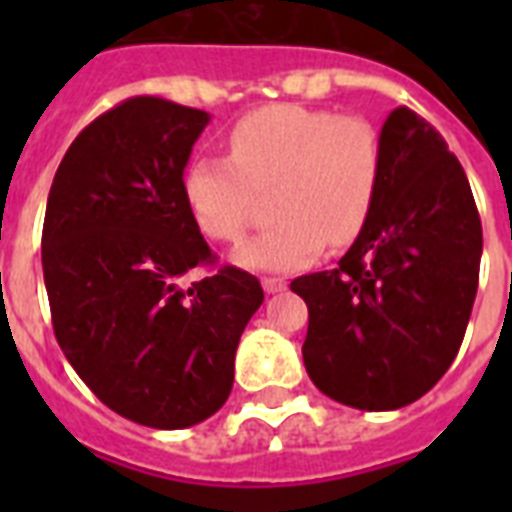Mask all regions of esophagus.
I'll use <instances>...</instances> for the list:
<instances>
[{
    "label": "esophagus",
    "instance_id": "1",
    "mask_svg": "<svg viewBox=\"0 0 512 512\" xmlns=\"http://www.w3.org/2000/svg\"><path fill=\"white\" fill-rule=\"evenodd\" d=\"M263 289L268 295H276V292H284L287 289V281L281 279H273V276H265L263 279Z\"/></svg>",
    "mask_w": 512,
    "mask_h": 512
}]
</instances>
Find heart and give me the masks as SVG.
Here are the masks:
<instances>
[{
	"mask_svg": "<svg viewBox=\"0 0 512 512\" xmlns=\"http://www.w3.org/2000/svg\"><path fill=\"white\" fill-rule=\"evenodd\" d=\"M228 156H201L183 170V201L212 241H239L255 193L271 191L276 225L244 241L233 260L265 273L311 265L324 244L348 247L372 217L382 146L364 116L273 103L233 124Z\"/></svg>",
	"mask_w": 512,
	"mask_h": 512,
	"instance_id": "obj_1",
	"label": "heart"
}]
</instances>
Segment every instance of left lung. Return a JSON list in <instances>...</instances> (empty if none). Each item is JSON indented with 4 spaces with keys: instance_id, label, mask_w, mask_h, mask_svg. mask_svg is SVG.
<instances>
[{
    "instance_id": "1",
    "label": "left lung",
    "mask_w": 512,
    "mask_h": 512,
    "mask_svg": "<svg viewBox=\"0 0 512 512\" xmlns=\"http://www.w3.org/2000/svg\"><path fill=\"white\" fill-rule=\"evenodd\" d=\"M380 146L366 228L335 271L289 284L308 305V377L364 412L401 409L444 377L468 329L484 249L468 175L433 124L398 106Z\"/></svg>"
}]
</instances>
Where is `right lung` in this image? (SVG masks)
<instances>
[{"label":"right lung","mask_w":512,"mask_h":512,"mask_svg":"<svg viewBox=\"0 0 512 512\" xmlns=\"http://www.w3.org/2000/svg\"><path fill=\"white\" fill-rule=\"evenodd\" d=\"M209 114L138 95L87 124L52 180L42 228L52 329L68 364L127 420L177 430L228 401L239 337L263 305L252 273L223 265L183 201Z\"/></svg>","instance_id":"obj_1"}]
</instances>
